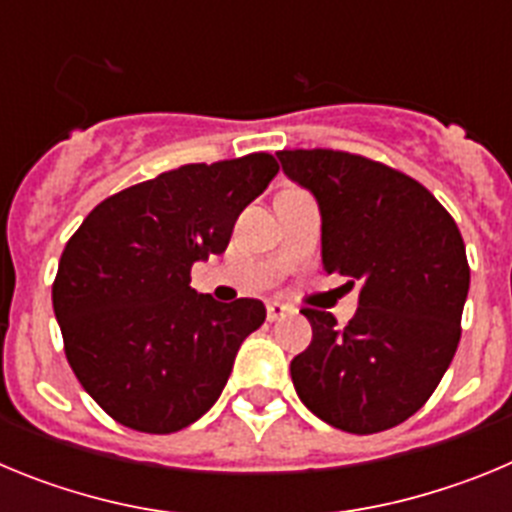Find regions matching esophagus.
<instances>
[{"instance_id":"1","label":"esophagus","mask_w":512,"mask_h":512,"mask_svg":"<svg viewBox=\"0 0 512 512\" xmlns=\"http://www.w3.org/2000/svg\"><path fill=\"white\" fill-rule=\"evenodd\" d=\"M289 312H292V307L282 305V302H269V305H266V318H269V323L287 318Z\"/></svg>"}]
</instances>
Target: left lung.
I'll return each mask as SVG.
<instances>
[{"label": "left lung", "instance_id": "left-lung-1", "mask_svg": "<svg viewBox=\"0 0 512 512\" xmlns=\"http://www.w3.org/2000/svg\"><path fill=\"white\" fill-rule=\"evenodd\" d=\"M323 215V266L359 284L348 325L305 307L312 341L292 382L312 413L346 433H379L418 413L449 369L469 292L467 248L449 210L413 176L333 148L279 151Z\"/></svg>", "mask_w": 512, "mask_h": 512}]
</instances>
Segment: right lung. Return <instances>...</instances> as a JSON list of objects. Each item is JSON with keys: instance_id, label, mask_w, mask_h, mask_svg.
<instances>
[{"instance_id": "1", "label": "right lung", "mask_w": 512, "mask_h": 512, "mask_svg": "<svg viewBox=\"0 0 512 512\" xmlns=\"http://www.w3.org/2000/svg\"><path fill=\"white\" fill-rule=\"evenodd\" d=\"M271 153L187 164L99 202L53 279L63 351L99 408L140 433H174L215 405L264 302L197 295L192 264L228 248L277 176Z\"/></svg>"}]
</instances>
